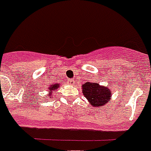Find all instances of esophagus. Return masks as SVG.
I'll return each instance as SVG.
<instances>
[{
    "instance_id": "34e87169",
    "label": "esophagus",
    "mask_w": 151,
    "mask_h": 151,
    "mask_svg": "<svg viewBox=\"0 0 151 151\" xmlns=\"http://www.w3.org/2000/svg\"><path fill=\"white\" fill-rule=\"evenodd\" d=\"M67 83L69 84H70V85H73V84H75V81H74L73 79H70V80L67 81Z\"/></svg>"
}]
</instances>
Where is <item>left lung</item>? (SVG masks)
Here are the masks:
<instances>
[{
    "instance_id": "1",
    "label": "left lung",
    "mask_w": 151,
    "mask_h": 151,
    "mask_svg": "<svg viewBox=\"0 0 151 151\" xmlns=\"http://www.w3.org/2000/svg\"><path fill=\"white\" fill-rule=\"evenodd\" d=\"M82 86L83 94L94 107L103 106L111 98V90L107 88L101 87L98 84L86 82Z\"/></svg>"
}]
</instances>
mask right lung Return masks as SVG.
<instances>
[{
  "label": "right lung",
  "instance_id": "1",
  "mask_svg": "<svg viewBox=\"0 0 151 151\" xmlns=\"http://www.w3.org/2000/svg\"><path fill=\"white\" fill-rule=\"evenodd\" d=\"M58 87H59V85H58V84H52V85L50 87V91L52 92V91L54 90V89H56V88H58ZM50 94H51V93H50ZM50 98H51V97H50Z\"/></svg>",
  "mask_w": 151,
  "mask_h": 151
}]
</instances>
